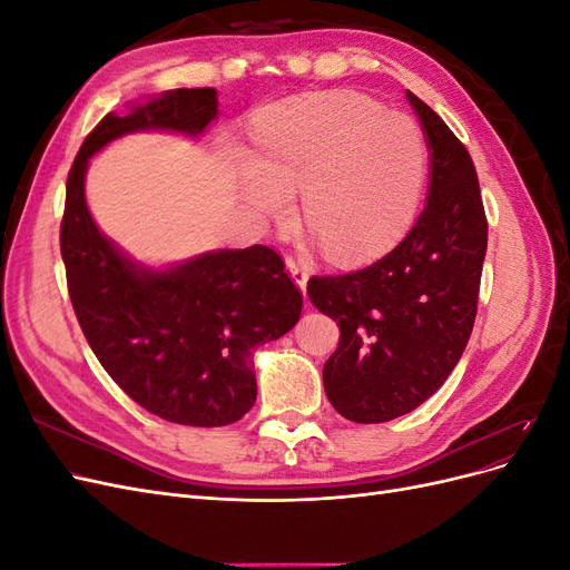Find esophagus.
<instances>
[{
  "instance_id": "34e87169",
  "label": "esophagus",
  "mask_w": 570,
  "mask_h": 570,
  "mask_svg": "<svg viewBox=\"0 0 570 570\" xmlns=\"http://www.w3.org/2000/svg\"><path fill=\"white\" fill-rule=\"evenodd\" d=\"M285 266H287V273L292 275V278H295L297 287L304 292L306 289V281H308V273H306V266H304L302 258L289 254V256H285Z\"/></svg>"
}]
</instances>
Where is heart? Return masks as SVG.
<instances>
[{"mask_svg":"<svg viewBox=\"0 0 570 570\" xmlns=\"http://www.w3.org/2000/svg\"><path fill=\"white\" fill-rule=\"evenodd\" d=\"M252 157L239 193L262 218L299 216L333 262L387 252L416 214L425 180V140L406 116H390L350 92L283 99L252 126Z\"/></svg>","mask_w":570,"mask_h":570,"instance_id":"obj_1","label":"heart"}]
</instances>
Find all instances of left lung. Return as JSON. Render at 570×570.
<instances>
[{
    "instance_id": "1",
    "label": "left lung",
    "mask_w": 570,
    "mask_h": 570,
    "mask_svg": "<svg viewBox=\"0 0 570 570\" xmlns=\"http://www.w3.org/2000/svg\"><path fill=\"white\" fill-rule=\"evenodd\" d=\"M406 97L430 149V193L419 220L375 264L314 275L306 285L318 312L340 325L323 385L340 416L354 423L404 416L442 387L469 344L488 252L469 149L425 101Z\"/></svg>"
}]
</instances>
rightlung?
I'll return each mask as SVG.
<instances>
[{
    "label": "right lung",
    "instance_id": "obj_1",
    "mask_svg": "<svg viewBox=\"0 0 570 570\" xmlns=\"http://www.w3.org/2000/svg\"><path fill=\"white\" fill-rule=\"evenodd\" d=\"M218 111L214 88L166 92L107 114L68 170L61 256L68 295L99 364L132 402L180 425L216 428L256 402L254 352L302 314V292L271 247L220 249L168 271L132 264L85 204V168L116 137L161 128L197 135Z\"/></svg>",
    "mask_w": 570,
    "mask_h": 570
}]
</instances>
